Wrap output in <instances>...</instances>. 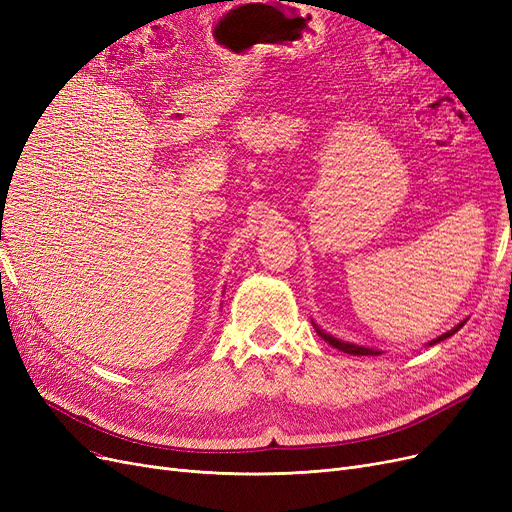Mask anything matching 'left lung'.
<instances>
[{
	"label": "left lung",
	"instance_id": "left-lung-1",
	"mask_svg": "<svg viewBox=\"0 0 512 512\" xmlns=\"http://www.w3.org/2000/svg\"><path fill=\"white\" fill-rule=\"evenodd\" d=\"M466 322V320H464ZM464 322H460L457 324L455 328H451L449 332H445V334H440L438 339H434V341H430L428 345H434V343H440V341H445V339H449L451 334H455L457 330H460L462 326H464ZM313 328H315V332L320 334V337L326 341V343H330L332 347H337V349H341V351H345V354H351V356H379L381 351L379 349H370V347H362V345H354V343H345V341H339V339H334L332 334H326L324 330H320L317 328L315 324H313Z\"/></svg>",
	"mask_w": 512,
	"mask_h": 512
}]
</instances>
